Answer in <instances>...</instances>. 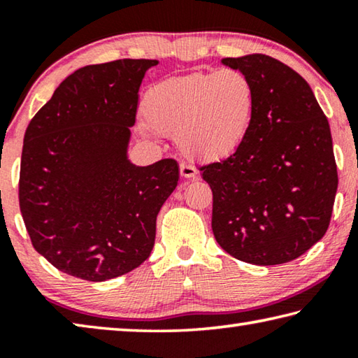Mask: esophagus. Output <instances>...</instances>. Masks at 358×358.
<instances>
[{
	"label": "esophagus",
	"mask_w": 358,
	"mask_h": 358,
	"mask_svg": "<svg viewBox=\"0 0 358 358\" xmlns=\"http://www.w3.org/2000/svg\"><path fill=\"white\" fill-rule=\"evenodd\" d=\"M180 173H181V177H185V178H192L197 175V169L192 164H189V162H181Z\"/></svg>",
	"instance_id": "obj_1"
}]
</instances>
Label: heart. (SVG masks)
I'll use <instances>...</instances> for the list:
<instances>
[{"label":"heart","mask_w":358,"mask_h":358,"mask_svg":"<svg viewBox=\"0 0 358 358\" xmlns=\"http://www.w3.org/2000/svg\"><path fill=\"white\" fill-rule=\"evenodd\" d=\"M256 88L238 69L191 72L166 78L145 93L147 132L177 136L185 155L203 161L232 156L256 115Z\"/></svg>","instance_id":"obj_1"}]
</instances>
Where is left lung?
Returning <instances> with one entry per match:
<instances>
[{
  "label": "left lung",
  "instance_id": "1",
  "mask_svg": "<svg viewBox=\"0 0 358 358\" xmlns=\"http://www.w3.org/2000/svg\"><path fill=\"white\" fill-rule=\"evenodd\" d=\"M222 63L251 78L257 104L245 143L201 167L213 192L211 229L235 259L286 264L329 229L338 187L329 120L287 64L262 53Z\"/></svg>",
  "mask_w": 358,
  "mask_h": 358
}]
</instances>
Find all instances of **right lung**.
<instances>
[{
	"label": "right lung",
	"mask_w": 358,
	"mask_h": 358,
	"mask_svg": "<svg viewBox=\"0 0 358 358\" xmlns=\"http://www.w3.org/2000/svg\"><path fill=\"white\" fill-rule=\"evenodd\" d=\"M156 59H115L66 77L23 137L19 203L34 250L85 281L129 273L150 257L156 216L178 183L175 159L126 156L138 88Z\"/></svg>",
	"instance_id": "right-lung-1"
}]
</instances>
